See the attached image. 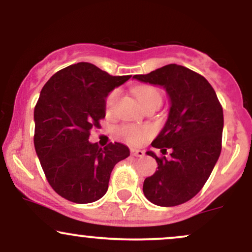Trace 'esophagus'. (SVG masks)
I'll return each mask as SVG.
<instances>
[{
    "instance_id": "1",
    "label": "esophagus",
    "mask_w": 252,
    "mask_h": 252,
    "mask_svg": "<svg viewBox=\"0 0 252 252\" xmlns=\"http://www.w3.org/2000/svg\"><path fill=\"white\" fill-rule=\"evenodd\" d=\"M130 153H131L132 156H136V158H143V156H144V152H143V150H141V149L132 148L131 150H130Z\"/></svg>"
}]
</instances>
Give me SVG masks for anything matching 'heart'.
I'll return each instance as SVG.
<instances>
[{
  "instance_id": "obj_1",
  "label": "heart",
  "mask_w": 252,
  "mask_h": 252,
  "mask_svg": "<svg viewBox=\"0 0 252 252\" xmlns=\"http://www.w3.org/2000/svg\"><path fill=\"white\" fill-rule=\"evenodd\" d=\"M118 96H120L118 91H112L109 94L105 102L106 111L110 112L114 109L115 104H116L118 99ZM135 96L142 106L150 102H154V100H161V96L158 94V91L156 89L152 88V86H141V88H137L135 90ZM121 135L128 142L132 144H138L142 143L150 135V130L147 128H135V126H126L123 128H121Z\"/></svg>"
}]
</instances>
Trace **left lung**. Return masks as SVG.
<instances>
[{
  "label": "left lung",
  "instance_id": "1",
  "mask_svg": "<svg viewBox=\"0 0 252 252\" xmlns=\"http://www.w3.org/2000/svg\"><path fill=\"white\" fill-rule=\"evenodd\" d=\"M134 79L163 88L170 105L163 128L152 142L162 154L169 149L170 158L147 152L158 170L144 180L143 193L158 206L184 204L202 189L220 155L222 108L204 77L176 63Z\"/></svg>",
  "mask_w": 252,
  "mask_h": 252
}]
</instances>
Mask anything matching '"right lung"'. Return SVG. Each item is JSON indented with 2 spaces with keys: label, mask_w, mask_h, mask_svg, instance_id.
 I'll list each match as a JSON object with an SVG mask.
<instances>
[{
  "label": "right lung",
  "mask_w": 252,
  "mask_h": 252,
  "mask_svg": "<svg viewBox=\"0 0 252 252\" xmlns=\"http://www.w3.org/2000/svg\"><path fill=\"white\" fill-rule=\"evenodd\" d=\"M131 76H110L90 63L67 66L45 84L34 109V147L48 182L77 204L105 194L115 164L130 155L126 144L100 148L90 131L105 117L106 97Z\"/></svg>",
  "instance_id": "obj_1"
}]
</instances>
